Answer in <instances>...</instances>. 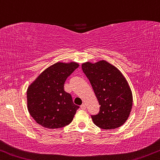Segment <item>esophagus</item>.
Wrapping results in <instances>:
<instances>
[{"label":"esophagus","mask_w":160,"mask_h":160,"mask_svg":"<svg viewBox=\"0 0 160 160\" xmlns=\"http://www.w3.org/2000/svg\"><path fill=\"white\" fill-rule=\"evenodd\" d=\"M81 108H82V109L85 110L86 109H87V107H86V104H83L81 105Z\"/></svg>","instance_id":"esophagus-1"}]
</instances>
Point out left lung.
<instances>
[{
    "mask_svg": "<svg viewBox=\"0 0 160 160\" xmlns=\"http://www.w3.org/2000/svg\"><path fill=\"white\" fill-rule=\"evenodd\" d=\"M83 73L92 84L99 104V112L92 115L94 124L103 129L121 127L127 121L132 107V93L121 72L104 60L83 63Z\"/></svg>",
    "mask_w": 160,
    "mask_h": 160,
    "instance_id": "8db88e82",
    "label": "left lung"
}]
</instances>
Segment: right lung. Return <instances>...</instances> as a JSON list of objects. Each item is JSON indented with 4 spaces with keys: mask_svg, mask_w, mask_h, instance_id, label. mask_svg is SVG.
Returning <instances> with one entry per match:
<instances>
[{
    "mask_svg": "<svg viewBox=\"0 0 160 160\" xmlns=\"http://www.w3.org/2000/svg\"><path fill=\"white\" fill-rule=\"evenodd\" d=\"M76 62H57L41 73L27 89L31 116L43 127L58 129L69 124L79 108L64 91L68 77L78 67Z\"/></svg>",
    "mask_w": 160,
    "mask_h": 160,
    "instance_id": "add662e5",
    "label": "right lung"
}]
</instances>
